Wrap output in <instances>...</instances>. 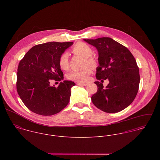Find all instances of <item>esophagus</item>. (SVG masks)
I'll list each match as a JSON object with an SVG mask.
<instances>
[{"label": "esophagus", "instance_id": "1", "mask_svg": "<svg viewBox=\"0 0 160 160\" xmlns=\"http://www.w3.org/2000/svg\"><path fill=\"white\" fill-rule=\"evenodd\" d=\"M77 84L78 86H86L88 85V84H86V83H81V82H78Z\"/></svg>", "mask_w": 160, "mask_h": 160}]
</instances>
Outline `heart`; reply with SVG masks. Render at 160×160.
Returning a JSON list of instances; mask_svg holds the SVG:
<instances>
[{
  "instance_id": "b5f03b06",
  "label": "heart",
  "mask_w": 160,
  "mask_h": 160,
  "mask_svg": "<svg viewBox=\"0 0 160 160\" xmlns=\"http://www.w3.org/2000/svg\"><path fill=\"white\" fill-rule=\"evenodd\" d=\"M71 52L73 54L81 56L84 58V66L88 65L93 67L96 65L97 62L95 59L92 57L93 50L91 47L87 44L82 42H78L73 46L71 49ZM58 63L61 68L65 70L68 68L69 57L68 53H63L60 55L58 60ZM91 68L86 67L81 70H74L71 71L69 74L68 78L71 80L84 82L88 79L89 76L91 74Z\"/></svg>"
}]
</instances>
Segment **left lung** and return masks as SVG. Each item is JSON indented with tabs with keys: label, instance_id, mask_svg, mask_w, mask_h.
<instances>
[{
	"label": "left lung",
	"instance_id": "left-lung-1",
	"mask_svg": "<svg viewBox=\"0 0 160 160\" xmlns=\"http://www.w3.org/2000/svg\"><path fill=\"white\" fill-rule=\"evenodd\" d=\"M94 46L98 53L96 78L108 79L109 84L104 88L98 81L97 92L92 96L93 105L106 113H117L127 108L136 97L140 83L139 70L131 52L110 38L84 39Z\"/></svg>",
	"mask_w": 160,
	"mask_h": 160
}]
</instances>
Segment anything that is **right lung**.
Masks as SVG:
<instances>
[{
  "mask_svg": "<svg viewBox=\"0 0 160 160\" xmlns=\"http://www.w3.org/2000/svg\"><path fill=\"white\" fill-rule=\"evenodd\" d=\"M72 42H49L32 47L20 62L17 89L25 106L40 115L57 114L69 102L72 81L65 80L57 88L50 80L63 79L58 60Z\"/></svg>",
  "mask_w": 160,
  "mask_h": 160,
  "instance_id": "1",
  "label": "right lung"
}]
</instances>
